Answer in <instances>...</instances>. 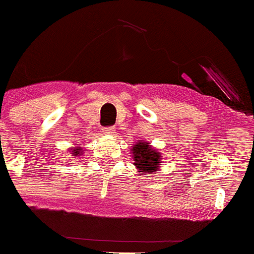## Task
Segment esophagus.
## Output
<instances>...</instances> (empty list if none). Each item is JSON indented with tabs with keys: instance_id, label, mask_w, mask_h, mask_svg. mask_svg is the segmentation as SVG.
I'll return each instance as SVG.
<instances>
[{
	"instance_id": "34e87169",
	"label": "esophagus",
	"mask_w": 254,
	"mask_h": 254,
	"mask_svg": "<svg viewBox=\"0 0 254 254\" xmlns=\"http://www.w3.org/2000/svg\"><path fill=\"white\" fill-rule=\"evenodd\" d=\"M103 132H104V134L113 135L115 132V127H103Z\"/></svg>"
}]
</instances>
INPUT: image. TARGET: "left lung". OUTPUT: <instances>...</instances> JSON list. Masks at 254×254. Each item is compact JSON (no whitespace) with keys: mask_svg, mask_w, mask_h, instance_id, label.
<instances>
[{"mask_svg":"<svg viewBox=\"0 0 254 254\" xmlns=\"http://www.w3.org/2000/svg\"><path fill=\"white\" fill-rule=\"evenodd\" d=\"M131 151L132 158L135 161L134 163L139 172L147 173L148 176L150 173L158 170L162 156L150 143L145 141L135 142L134 146L131 147Z\"/></svg>","mask_w":254,"mask_h":254,"instance_id":"8db88e82","label":"left lung"}]
</instances>
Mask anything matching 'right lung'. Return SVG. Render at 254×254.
Segmentation results:
<instances>
[{"mask_svg": "<svg viewBox=\"0 0 254 254\" xmlns=\"http://www.w3.org/2000/svg\"><path fill=\"white\" fill-rule=\"evenodd\" d=\"M82 148H79V147H73L72 148V151H71V152H72V156H79L82 153Z\"/></svg>", "mask_w": 254, "mask_h": 254, "instance_id": "1", "label": "right lung"}]
</instances>
